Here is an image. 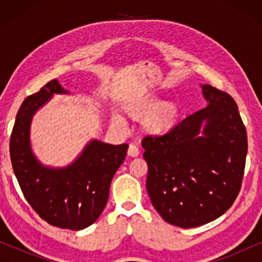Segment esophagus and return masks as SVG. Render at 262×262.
<instances>
[{"label":"esophagus","instance_id":"obj_1","mask_svg":"<svg viewBox=\"0 0 262 262\" xmlns=\"http://www.w3.org/2000/svg\"><path fill=\"white\" fill-rule=\"evenodd\" d=\"M139 154V150L137 146H136L135 144H130L128 145V149H127V155L130 157H137Z\"/></svg>","mask_w":262,"mask_h":262}]
</instances>
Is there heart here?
<instances>
[{
    "instance_id": "1",
    "label": "heart",
    "mask_w": 262,
    "mask_h": 262,
    "mask_svg": "<svg viewBox=\"0 0 262 262\" xmlns=\"http://www.w3.org/2000/svg\"><path fill=\"white\" fill-rule=\"evenodd\" d=\"M155 102L156 100L151 95L138 96L124 102L121 112L127 119H142V130L146 135L159 137L169 134L177 126L181 111L175 101H163L157 105ZM112 124L116 127H123L125 121L119 116H113Z\"/></svg>"
}]
</instances>
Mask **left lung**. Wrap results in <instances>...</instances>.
Returning a JSON list of instances; mask_svg holds the SVG:
<instances>
[{
    "instance_id": "obj_1",
    "label": "left lung",
    "mask_w": 262,
    "mask_h": 262,
    "mask_svg": "<svg viewBox=\"0 0 262 262\" xmlns=\"http://www.w3.org/2000/svg\"><path fill=\"white\" fill-rule=\"evenodd\" d=\"M207 106L169 134L146 136V189L167 223L195 228L217 220L238 195L248 150L238 107L228 93L202 85Z\"/></svg>"
}]
</instances>
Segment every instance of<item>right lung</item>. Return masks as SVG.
<instances>
[{
    "label": "right lung",
    "mask_w": 262,
    "mask_h": 262,
    "mask_svg": "<svg viewBox=\"0 0 262 262\" xmlns=\"http://www.w3.org/2000/svg\"><path fill=\"white\" fill-rule=\"evenodd\" d=\"M68 93L52 80L25 99L16 114L9 151L14 174L32 209L53 227L82 230L105 209L111 181L124 162L128 145L93 139L68 167L50 168L39 162L30 143L32 118L53 95Z\"/></svg>",
    "instance_id": "obj_1"
}]
</instances>
